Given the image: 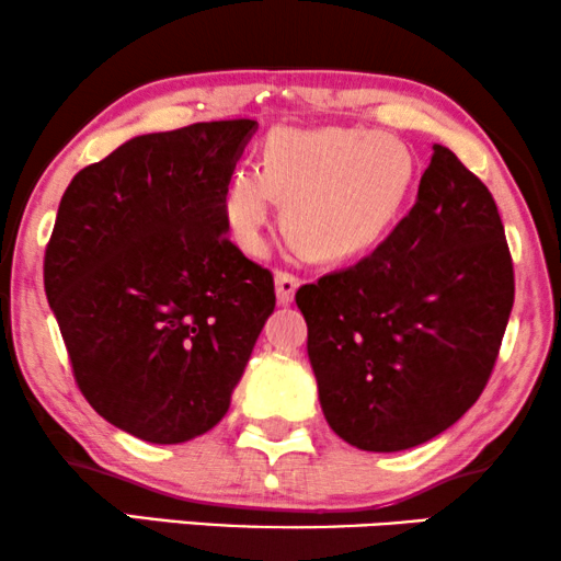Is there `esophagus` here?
I'll use <instances>...</instances> for the list:
<instances>
[{"label":"esophagus","instance_id":"1","mask_svg":"<svg viewBox=\"0 0 561 561\" xmlns=\"http://www.w3.org/2000/svg\"><path fill=\"white\" fill-rule=\"evenodd\" d=\"M298 286H301V278H298V275L286 271L275 273V296H278V304L286 306L294 301Z\"/></svg>","mask_w":561,"mask_h":561}]
</instances>
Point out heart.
I'll list each match as a JSON object with an SVG mask.
<instances>
[{
    "label": "heart",
    "instance_id": "obj_1",
    "mask_svg": "<svg viewBox=\"0 0 561 561\" xmlns=\"http://www.w3.org/2000/svg\"><path fill=\"white\" fill-rule=\"evenodd\" d=\"M416 163L403 140L352 127H278L260 148L257 173H234L221 219L237 248L263 255L271 202L306 257L342 263L373 248L411 194Z\"/></svg>",
    "mask_w": 561,
    "mask_h": 561
}]
</instances>
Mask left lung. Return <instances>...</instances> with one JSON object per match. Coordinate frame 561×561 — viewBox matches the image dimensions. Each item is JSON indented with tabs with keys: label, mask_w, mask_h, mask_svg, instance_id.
<instances>
[{
	"label": "left lung",
	"mask_w": 561,
	"mask_h": 561,
	"mask_svg": "<svg viewBox=\"0 0 561 561\" xmlns=\"http://www.w3.org/2000/svg\"><path fill=\"white\" fill-rule=\"evenodd\" d=\"M419 196L370 255L301 286L327 424L352 447H419L478 401L513 309V260L485 183L434 145Z\"/></svg>",
	"instance_id": "1"
}]
</instances>
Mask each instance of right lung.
<instances>
[{
    "mask_svg": "<svg viewBox=\"0 0 561 561\" xmlns=\"http://www.w3.org/2000/svg\"><path fill=\"white\" fill-rule=\"evenodd\" d=\"M255 119L140 135L73 175L45 248V296L99 416L181 444L229 409L273 273L229 242L221 194Z\"/></svg>",
    "mask_w": 561,
    "mask_h": 561,
    "instance_id": "obj_1",
    "label": "right lung"
}]
</instances>
